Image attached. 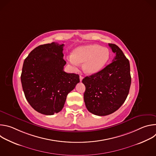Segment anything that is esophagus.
<instances>
[{
	"instance_id": "obj_1",
	"label": "esophagus",
	"mask_w": 156,
	"mask_h": 156,
	"mask_svg": "<svg viewBox=\"0 0 156 156\" xmlns=\"http://www.w3.org/2000/svg\"><path fill=\"white\" fill-rule=\"evenodd\" d=\"M83 77L81 76H80V81H81L83 80Z\"/></svg>"
}]
</instances>
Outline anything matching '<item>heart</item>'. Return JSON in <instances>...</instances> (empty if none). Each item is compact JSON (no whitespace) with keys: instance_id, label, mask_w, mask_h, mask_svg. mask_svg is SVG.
<instances>
[{"instance_id":"obj_1","label":"heart","mask_w":156,"mask_h":156,"mask_svg":"<svg viewBox=\"0 0 156 156\" xmlns=\"http://www.w3.org/2000/svg\"><path fill=\"white\" fill-rule=\"evenodd\" d=\"M110 55L108 49L97 44H89L74 49L68 60L74 69L77 68L79 63H83L84 73L93 75L104 67L110 58Z\"/></svg>"}]
</instances>
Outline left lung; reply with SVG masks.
<instances>
[{"instance_id": "8db88e82", "label": "left lung", "mask_w": 156, "mask_h": 156, "mask_svg": "<svg viewBox=\"0 0 156 156\" xmlns=\"http://www.w3.org/2000/svg\"><path fill=\"white\" fill-rule=\"evenodd\" d=\"M115 57L105 67L82 80L84 101L89 112L99 116L111 114L125 101L131 85L129 60L114 44H108Z\"/></svg>"}]
</instances>
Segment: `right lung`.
<instances>
[{"label": "right lung", "instance_id": "obj_1", "mask_svg": "<svg viewBox=\"0 0 156 156\" xmlns=\"http://www.w3.org/2000/svg\"><path fill=\"white\" fill-rule=\"evenodd\" d=\"M63 46L57 42L40 45L23 62L21 81L25 98L36 111L44 115L61 111L68 94L80 82L78 74L63 70Z\"/></svg>", "mask_w": 156, "mask_h": 156}]
</instances>
